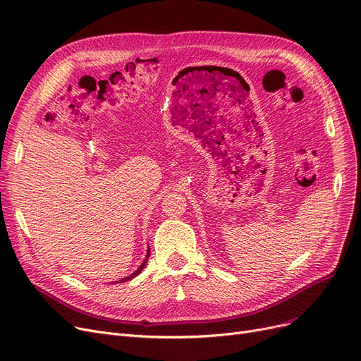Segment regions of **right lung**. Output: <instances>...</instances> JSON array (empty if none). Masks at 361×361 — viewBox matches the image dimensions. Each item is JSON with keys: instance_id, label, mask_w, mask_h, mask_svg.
<instances>
[{"instance_id": "add662e5", "label": "right lung", "mask_w": 361, "mask_h": 361, "mask_svg": "<svg viewBox=\"0 0 361 361\" xmlns=\"http://www.w3.org/2000/svg\"><path fill=\"white\" fill-rule=\"evenodd\" d=\"M149 255H150V249H147V255H146V258H145V261L142 262V265H140V267L134 271V273H131L128 277H123V279H121V280H118V281H115V283H122V281H128V280H131V279H134L135 276H138L140 273H142V270L146 267V264H147V258H149Z\"/></svg>"}]
</instances>
